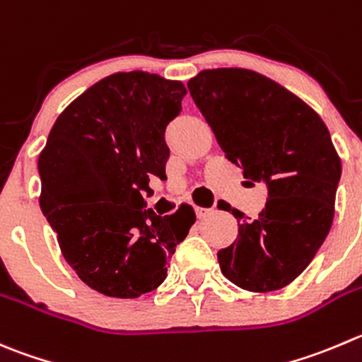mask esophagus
Instances as JSON below:
<instances>
[{"label": "esophagus", "mask_w": 362, "mask_h": 362, "mask_svg": "<svg viewBox=\"0 0 362 362\" xmlns=\"http://www.w3.org/2000/svg\"><path fill=\"white\" fill-rule=\"evenodd\" d=\"M212 212L214 209H203V206H198V209H196V216H198V219H205V217H209Z\"/></svg>", "instance_id": "1"}]
</instances>
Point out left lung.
<instances>
[{"instance_id": "1", "label": "left lung", "mask_w": 362, "mask_h": 362, "mask_svg": "<svg viewBox=\"0 0 362 362\" xmlns=\"http://www.w3.org/2000/svg\"><path fill=\"white\" fill-rule=\"evenodd\" d=\"M228 160L269 189L256 219L233 209L238 238L221 272L249 292L290 285L324 244L341 160L322 118L276 81L247 69L202 70L187 83Z\"/></svg>"}]
</instances>
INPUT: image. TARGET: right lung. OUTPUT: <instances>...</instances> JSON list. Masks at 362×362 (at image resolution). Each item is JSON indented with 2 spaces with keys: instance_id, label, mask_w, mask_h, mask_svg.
<instances>
[{
  "instance_id": "1",
  "label": "right lung",
  "mask_w": 362,
  "mask_h": 362,
  "mask_svg": "<svg viewBox=\"0 0 362 362\" xmlns=\"http://www.w3.org/2000/svg\"><path fill=\"white\" fill-rule=\"evenodd\" d=\"M185 93L141 70L104 77L65 107L38 156L40 209L63 258L107 297L156 290L196 221L191 205L157 216L141 196L152 177L166 180L164 132Z\"/></svg>"
}]
</instances>
